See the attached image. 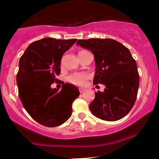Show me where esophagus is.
<instances>
[{
    "label": "esophagus",
    "instance_id": "1",
    "mask_svg": "<svg viewBox=\"0 0 159 159\" xmlns=\"http://www.w3.org/2000/svg\"><path fill=\"white\" fill-rule=\"evenodd\" d=\"M84 91V89H83V88H80V93H82Z\"/></svg>",
    "mask_w": 159,
    "mask_h": 159
}]
</instances>
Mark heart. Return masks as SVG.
<instances>
[{
	"mask_svg": "<svg viewBox=\"0 0 159 159\" xmlns=\"http://www.w3.org/2000/svg\"><path fill=\"white\" fill-rule=\"evenodd\" d=\"M87 52L88 51H85V50H82V51H79L78 55H79V54L87 53ZM88 77L89 76L87 73H84V72L73 73L68 76V77H67V81L70 82L71 84H75V85L82 86L84 84V82H85L86 80L88 79Z\"/></svg>",
	"mask_w": 159,
	"mask_h": 159,
	"instance_id": "obj_1",
	"label": "heart"
}]
</instances>
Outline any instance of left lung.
Masks as SVG:
<instances>
[{
	"instance_id": "1",
	"label": "left lung",
	"mask_w": 159,
	"mask_h": 159,
	"mask_svg": "<svg viewBox=\"0 0 159 159\" xmlns=\"http://www.w3.org/2000/svg\"><path fill=\"white\" fill-rule=\"evenodd\" d=\"M77 45L94 55L96 67L93 84L106 86L103 93H95L89 106L92 114L105 121L123 118L135 103L140 83L136 61L129 49L110 38L79 40Z\"/></svg>"
}]
</instances>
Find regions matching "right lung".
Segmentation results:
<instances>
[{"label": "right lung", "instance_id": "1", "mask_svg": "<svg viewBox=\"0 0 159 159\" xmlns=\"http://www.w3.org/2000/svg\"><path fill=\"white\" fill-rule=\"evenodd\" d=\"M77 39L46 38L32 43L21 56L16 82L24 108L34 120L45 127L62 125L71 116L73 101L80 95L77 87L63 82L61 90L51 88L57 82L61 60Z\"/></svg>", "mask_w": 159, "mask_h": 159}]
</instances>
